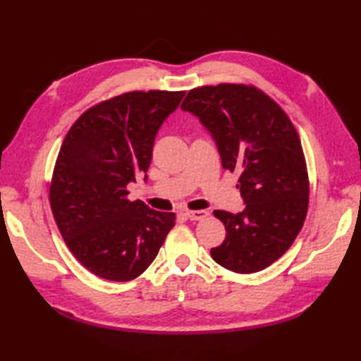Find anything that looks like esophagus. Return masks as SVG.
<instances>
[{
	"instance_id": "esophagus-1",
	"label": "esophagus",
	"mask_w": 361,
	"mask_h": 361,
	"mask_svg": "<svg viewBox=\"0 0 361 361\" xmlns=\"http://www.w3.org/2000/svg\"><path fill=\"white\" fill-rule=\"evenodd\" d=\"M187 215L191 221H200L203 218L207 215L206 211H187Z\"/></svg>"
}]
</instances>
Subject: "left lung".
Segmentation results:
<instances>
[{
  "label": "left lung",
  "instance_id": "1",
  "mask_svg": "<svg viewBox=\"0 0 361 361\" xmlns=\"http://www.w3.org/2000/svg\"><path fill=\"white\" fill-rule=\"evenodd\" d=\"M180 108L209 130L223 167L239 173L236 188L245 207L214 211L226 239L211 248L212 259L239 274L265 269L289 250L307 215L309 176L297 129L255 85H202Z\"/></svg>",
  "mask_w": 361,
  "mask_h": 361
}]
</instances>
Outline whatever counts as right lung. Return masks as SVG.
Returning <instances> with one entry per match:
<instances>
[{
  "label": "right lung",
  "mask_w": 361,
  "mask_h": 361,
  "mask_svg": "<svg viewBox=\"0 0 361 361\" xmlns=\"http://www.w3.org/2000/svg\"><path fill=\"white\" fill-rule=\"evenodd\" d=\"M185 92H128L84 111L63 140L49 187L54 220L80 264L129 281L149 268L176 221L128 199L147 179L155 137Z\"/></svg>",
  "instance_id": "add662e5"
}]
</instances>
